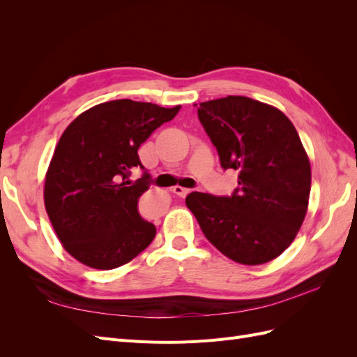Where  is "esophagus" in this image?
<instances>
[{
	"instance_id": "esophagus-1",
	"label": "esophagus",
	"mask_w": 357,
	"mask_h": 357,
	"mask_svg": "<svg viewBox=\"0 0 357 357\" xmlns=\"http://www.w3.org/2000/svg\"><path fill=\"white\" fill-rule=\"evenodd\" d=\"M172 192L176 193V195H178V197H181V198H185L188 193L190 192V189H186V188H181V186H174L171 189Z\"/></svg>"
}]
</instances>
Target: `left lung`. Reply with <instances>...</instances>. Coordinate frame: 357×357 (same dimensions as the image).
Instances as JSON below:
<instances>
[{"mask_svg": "<svg viewBox=\"0 0 357 357\" xmlns=\"http://www.w3.org/2000/svg\"><path fill=\"white\" fill-rule=\"evenodd\" d=\"M198 119L222 168L240 176L231 197L192 192L188 208L205 238L232 261H273L295 240L311 189L310 160L294 123L275 107L238 95L201 102Z\"/></svg>", "mask_w": 357, "mask_h": 357, "instance_id": "left-lung-1", "label": "left lung"}]
</instances>
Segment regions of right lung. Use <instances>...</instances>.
<instances>
[{
	"instance_id": "right-lung-1",
	"label": "right lung",
	"mask_w": 357,
	"mask_h": 357,
	"mask_svg": "<svg viewBox=\"0 0 357 357\" xmlns=\"http://www.w3.org/2000/svg\"><path fill=\"white\" fill-rule=\"evenodd\" d=\"M181 105L114 100L77 116L63 131L45 181V205L63 248L79 262L113 269L153 241L156 228L138 213L152 176L138 149ZM145 172L135 183L130 169Z\"/></svg>"
}]
</instances>
